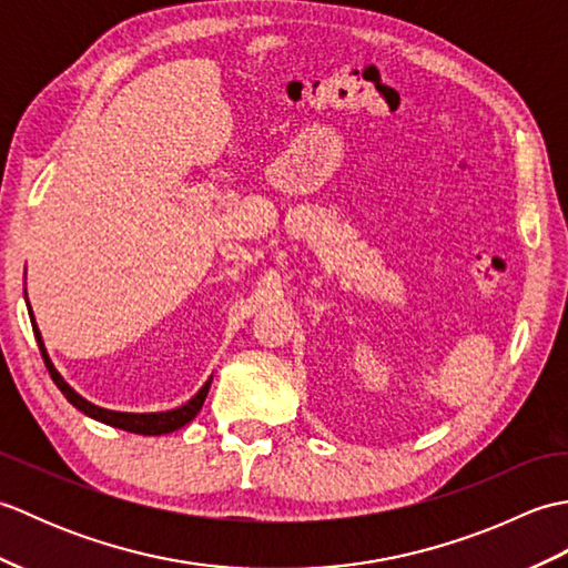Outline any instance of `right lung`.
Listing matches in <instances>:
<instances>
[{
	"label": "right lung",
	"mask_w": 568,
	"mask_h": 568,
	"mask_svg": "<svg viewBox=\"0 0 568 568\" xmlns=\"http://www.w3.org/2000/svg\"><path fill=\"white\" fill-rule=\"evenodd\" d=\"M23 300H27V307H29V317H31V324H33V334H36V342H39V348H41V356H43V364L48 368V373H51L53 383L60 388V393L65 395V400L78 407L80 413H84L92 419L98 422H104V425L110 427H116V429H126V432H134V434H149V437H155V434H171L180 427H185L187 422L195 417L202 405H204V397H207L210 393V385H212V376L204 381L202 388L190 397V400L185 405H180L175 409H165V413H119V409H106V407H100L94 405L90 400H84V397L75 390L70 388V385L65 383V378L60 376L58 368L53 366L51 356H48L45 352V344H43V336L39 332V324H36V317L31 312V305H29V297H27V291H23Z\"/></svg>",
	"instance_id": "right-lung-1"
}]
</instances>
